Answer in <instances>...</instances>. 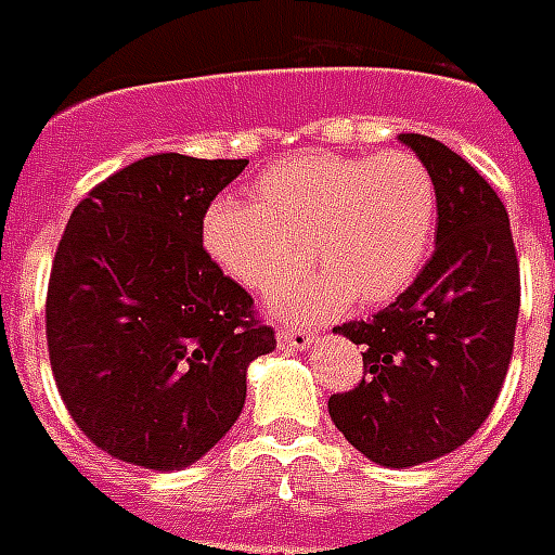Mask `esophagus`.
<instances>
[{
    "instance_id": "esophagus-1",
    "label": "esophagus",
    "mask_w": 555,
    "mask_h": 555,
    "mask_svg": "<svg viewBox=\"0 0 555 555\" xmlns=\"http://www.w3.org/2000/svg\"><path fill=\"white\" fill-rule=\"evenodd\" d=\"M314 332L297 330V326H282L279 330V347H291V350H309L314 344Z\"/></svg>"
}]
</instances>
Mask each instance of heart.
Wrapping results in <instances>:
<instances>
[{
	"label": "heart",
	"mask_w": 555,
	"mask_h": 555,
	"mask_svg": "<svg viewBox=\"0 0 555 555\" xmlns=\"http://www.w3.org/2000/svg\"><path fill=\"white\" fill-rule=\"evenodd\" d=\"M435 225V182L412 152H309L258 176L253 199L220 196L203 217V246L225 276L270 291L279 318L314 320L356 302L382 306L412 285Z\"/></svg>",
	"instance_id": "1"
}]
</instances>
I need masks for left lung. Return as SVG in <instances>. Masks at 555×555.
Masks as SVG:
<instances>
[{
    "label": "left lung",
    "instance_id": "left-lung-1",
    "mask_svg": "<svg viewBox=\"0 0 555 555\" xmlns=\"http://www.w3.org/2000/svg\"><path fill=\"white\" fill-rule=\"evenodd\" d=\"M435 182V253L371 320L338 326L364 352V379L332 393L344 438L382 467H414L462 447L506 379L520 309L508 215L474 167L426 134H400Z\"/></svg>",
    "mask_w": 555,
    "mask_h": 555
}]
</instances>
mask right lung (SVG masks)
I'll use <instances>...</instances> for the list:
<instances>
[{"mask_svg": "<svg viewBox=\"0 0 555 555\" xmlns=\"http://www.w3.org/2000/svg\"><path fill=\"white\" fill-rule=\"evenodd\" d=\"M246 158L150 155L69 215L47 294L49 361L93 444L146 470L199 462L235 426L246 367L276 350L253 297L203 249Z\"/></svg>", "mask_w": 555, "mask_h": 555, "instance_id": "right-lung-1", "label": "right lung"}]
</instances>
